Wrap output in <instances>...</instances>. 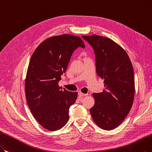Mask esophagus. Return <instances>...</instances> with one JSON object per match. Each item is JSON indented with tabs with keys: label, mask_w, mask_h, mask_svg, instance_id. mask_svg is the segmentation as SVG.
Listing matches in <instances>:
<instances>
[{
	"label": "esophagus",
	"mask_w": 152,
	"mask_h": 152,
	"mask_svg": "<svg viewBox=\"0 0 152 152\" xmlns=\"http://www.w3.org/2000/svg\"><path fill=\"white\" fill-rule=\"evenodd\" d=\"M78 96L80 97V98H82V97H83V96H87V95H88V94H83V93H82V92H78Z\"/></svg>",
	"instance_id": "obj_1"
}]
</instances>
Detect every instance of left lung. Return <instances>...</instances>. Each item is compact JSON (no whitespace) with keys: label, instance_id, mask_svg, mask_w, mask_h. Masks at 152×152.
<instances>
[{"label":"left lung","instance_id":"8db88e82","mask_svg":"<svg viewBox=\"0 0 152 152\" xmlns=\"http://www.w3.org/2000/svg\"><path fill=\"white\" fill-rule=\"evenodd\" d=\"M82 37L93 48L96 74L105 83L102 93L93 94L95 104L90 112L100 128L111 130L132 108L135 95L133 66L124 48L110 39L98 35Z\"/></svg>","mask_w":152,"mask_h":152}]
</instances>
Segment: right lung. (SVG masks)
Wrapping results in <instances>:
<instances>
[{"label":"right lung","mask_w":152,"mask_h":152,"mask_svg":"<svg viewBox=\"0 0 152 152\" xmlns=\"http://www.w3.org/2000/svg\"><path fill=\"white\" fill-rule=\"evenodd\" d=\"M85 48L78 36L63 34L47 39L36 48L30 58L25 80L27 105L39 124L49 131L64 126L69 108L77 92L58 86L74 50Z\"/></svg>","instance_id":"obj_1"}]
</instances>
